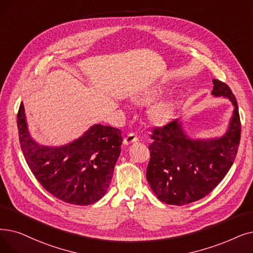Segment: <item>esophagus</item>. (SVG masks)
<instances>
[{
  "label": "esophagus",
  "instance_id": "esophagus-1",
  "mask_svg": "<svg viewBox=\"0 0 253 253\" xmlns=\"http://www.w3.org/2000/svg\"><path fill=\"white\" fill-rule=\"evenodd\" d=\"M137 140H138V136L135 133H133V132H130L124 138L123 142H124L125 145H129V144H131V142H134V141H137Z\"/></svg>",
  "mask_w": 253,
  "mask_h": 253
}]
</instances>
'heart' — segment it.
Returning a JSON list of instances; mask_svg holds the SVG:
<instances>
[{"label":"heart","instance_id":"b5f03b06","mask_svg":"<svg viewBox=\"0 0 253 253\" xmlns=\"http://www.w3.org/2000/svg\"><path fill=\"white\" fill-rule=\"evenodd\" d=\"M160 90L159 89H155L151 91L150 93H148V95L145 96V98L142 100L145 102L151 101L154 97H156L159 94ZM171 109H172V104L169 101H161L158 102L157 104L154 105L151 109V118L156 121V122H163V121H166L170 113H171Z\"/></svg>","mask_w":253,"mask_h":253}]
</instances>
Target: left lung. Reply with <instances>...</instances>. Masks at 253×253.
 I'll return each mask as SVG.
<instances>
[{"label": "left lung", "mask_w": 253, "mask_h": 253, "mask_svg": "<svg viewBox=\"0 0 253 253\" xmlns=\"http://www.w3.org/2000/svg\"><path fill=\"white\" fill-rule=\"evenodd\" d=\"M213 84L212 95L227 98L234 105L224 135L190 138L179 120L155 128L151 134L147 180L162 203L184 206L203 199L223 180L236 159L241 138L238 103L226 84L213 80Z\"/></svg>", "instance_id": "8db88e82"}]
</instances>
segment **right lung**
<instances>
[{
  "label": "right lung",
  "mask_w": 253,
  "mask_h": 253,
  "mask_svg": "<svg viewBox=\"0 0 253 253\" xmlns=\"http://www.w3.org/2000/svg\"><path fill=\"white\" fill-rule=\"evenodd\" d=\"M21 151L38 182L57 199L87 206L104 196L121 153L120 129L95 124L70 144L47 147L30 135L24 103L17 114Z\"/></svg>",
  "instance_id": "add662e5"
}]
</instances>
